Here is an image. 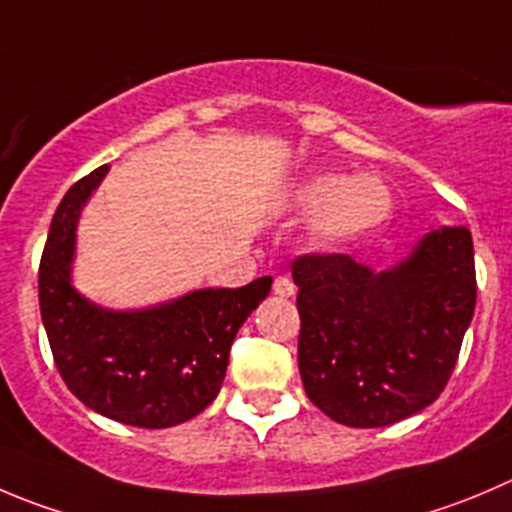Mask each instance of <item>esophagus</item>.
<instances>
[{"mask_svg":"<svg viewBox=\"0 0 512 512\" xmlns=\"http://www.w3.org/2000/svg\"><path fill=\"white\" fill-rule=\"evenodd\" d=\"M274 294L276 296H284V299L294 296L296 294L294 281H291L289 276H276V279H274Z\"/></svg>","mask_w":512,"mask_h":512,"instance_id":"1","label":"esophagus"}]
</instances>
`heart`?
<instances>
[{"mask_svg": "<svg viewBox=\"0 0 512 512\" xmlns=\"http://www.w3.org/2000/svg\"><path fill=\"white\" fill-rule=\"evenodd\" d=\"M294 206L314 216V238L321 246L339 248L379 231L394 203L389 186L377 175L324 173L301 183Z\"/></svg>", "mask_w": 512, "mask_h": 512, "instance_id": "1", "label": "heart"}]
</instances>
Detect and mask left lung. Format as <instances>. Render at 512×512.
Returning a JSON list of instances; mask_svg holds the SVG:
<instances>
[{
  "label": "left lung",
  "mask_w": 512,
  "mask_h": 512,
  "mask_svg": "<svg viewBox=\"0 0 512 512\" xmlns=\"http://www.w3.org/2000/svg\"><path fill=\"white\" fill-rule=\"evenodd\" d=\"M299 286V372L309 399L347 427H387L430 407L457 364L475 311L465 226L422 236L384 271L347 253H306Z\"/></svg>",
  "instance_id": "left-lung-1"
}]
</instances>
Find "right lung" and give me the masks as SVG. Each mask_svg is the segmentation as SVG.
I'll use <instances>...</instances> for the list:
<instances>
[{
    "label": "right lung",
    "mask_w": 512,
    "mask_h": 512,
    "mask_svg": "<svg viewBox=\"0 0 512 512\" xmlns=\"http://www.w3.org/2000/svg\"><path fill=\"white\" fill-rule=\"evenodd\" d=\"M107 165L70 188L40 261V311L52 357L82 405L160 430L201 415L221 389L236 332L269 296L271 276L241 289H198L150 309L113 311L72 286L75 226Z\"/></svg>",
    "instance_id": "obj_1"
}]
</instances>
